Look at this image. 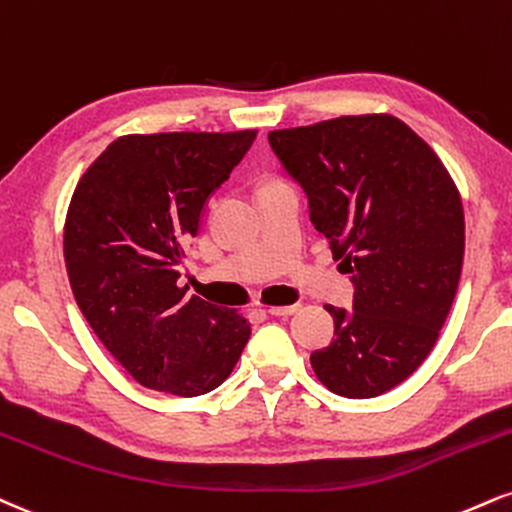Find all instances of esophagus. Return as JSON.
I'll return each instance as SVG.
<instances>
[{
	"label": "esophagus",
	"instance_id": "obj_1",
	"mask_svg": "<svg viewBox=\"0 0 512 512\" xmlns=\"http://www.w3.org/2000/svg\"><path fill=\"white\" fill-rule=\"evenodd\" d=\"M298 310H300V305H272V307H267L269 315H274V317L295 315V312H298Z\"/></svg>",
	"mask_w": 512,
	"mask_h": 512
}]
</instances>
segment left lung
<instances>
[{
  "label": "left lung",
  "mask_w": 512,
  "mask_h": 512,
  "mask_svg": "<svg viewBox=\"0 0 512 512\" xmlns=\"http://www.w3.org/2000/svg\"><path fill=\"white\" fill-rule=\"evenodd\" d=\"M305 190L310 219L355 286L353 310L326 307L334 341L310 355L317 379L374 398L432 353L465 255V214L451 174L391 114L338 116L269 133Z\"/></svg>",
  "instance_id": "8db88e82"
}]
</instances>
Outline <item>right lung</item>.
<instances>
[{
	"label": "right lung",
	"instance_id": "obj_1",
	"mask_svg": "<svg viewBox=\"0 0 512 512\" xmlns=\"http://www.w3.org/2000/svg\"><path fill=\"white\" fill-rule=\"evenodd\" d=\"M255 131L121 135L88 166L64 224L73 298L138 384L193 398L236 367L250 322L178 286L209 195Z\"/></svg>",
	"mask_w": 512,
	"mask_h": 512
}]
</instances>
